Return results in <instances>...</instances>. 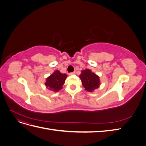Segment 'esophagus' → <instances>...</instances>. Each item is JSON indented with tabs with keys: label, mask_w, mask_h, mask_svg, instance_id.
<instances>
[{
	"label": "esophagus",
	"mask_w": 146,
	"mask_h": 146,
	"mask_svg": "<svg viewBox=\"0 0 146 146\" xmlns=\"http://www.w3.org/2000/svg\"><path fill=\"white\" fill-rule=\"evenodd\" d=\"M74 74H76V72H70V73H69V76H72V75H74Z\"/></svg>",
	"instance_id": "34e87169"
}]
</instances>
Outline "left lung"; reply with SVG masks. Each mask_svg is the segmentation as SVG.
Instances as JSON below:
<instances>
[{"label": "left lung", "mask_w": 146, "mask_h": 146, "mask_svg": "<svg viewBox=\"0 0 146 146\" xmlns=\"http://www.w3.org/2000/svg\"><path fill=\"white\" fill-rule=\"evenodd\" d=\"M80 78L83 86L85 88L86 91L92 92L99 86V77L94 73L92 72L90 69L82 70Z\"/></svg>", "instance_id": "8db88e82"}]
</instances>
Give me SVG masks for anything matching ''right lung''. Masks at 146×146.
Returning <instances> with one entry per match:
<instances>
[{"label": "right lung", "mask_w": 146, "mask_h": 146, "mask_svg": "<svg viewBox=\"0 0 146 146\" xmlns=\"http://www.w3.org/2000/svg\"><path fill=\"white\" fill-rule=\"evenodd\" d=\"M66 77L67 75L66 74H61L59 70H55L46 79L45 85L48 90L57 92L63 88Z\"/></svg>", "instance_id": "add662e5"}]
</instances>
